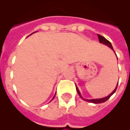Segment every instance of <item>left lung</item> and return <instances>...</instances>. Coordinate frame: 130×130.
<instances>
[{
  "label": "left lung",
  "instance_id": "obj_1",
  "mask_svg": "<svg viewBox=\"0 0 130 130\" xmlns=\"http://www.w3.org/2000/svg\"><path fill=\"white\" fill-rule=\"evenodd\" d=\"M98 37H99V42H100L101 43H103V44L107 45V46H108L109 48H111L112 49L113 51H114L113 46H112V45H111V43L109 41V40H107L105 37H103V36H101V35H99V34H98ZM114 52H115V51H114ZM117 85H118V84H117V86H116V88H115V90H113V92H111V94L109 95V96H106V97H105V98H102V99H90V100H88V99H84L83 97L82 96L81 94H80V92H79V89H78V88L77 87V86L75 85V87H76V90H77V93H78V94H79V96H80V98H82V99H83V100H84L85 101H86V102H88V103H94V104H99V103H105V101H107V100H108V99H109V98H110V97H111V96H112V95H113V94L115 92V91H116V90H117Z\"/></svg>",
  "mask_w": 130,
  "mask_h": 130
}]
</instances>
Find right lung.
I'll list each match as a JSON object with an SVG mask.
<instances>
[{
    "instance_id": "1",
    "label": "right lung",
    "mask_w": 130,
    "mask_h": 130,
    "mask_svg": "<svg viewBox=\"0 0 130 130\" xmlns=\"http://www.w3.org/2000/svg\"><path fill=\"white\" fill-rule=\"evenodd\" d=\"M55 96H54V97H53V99H54V98H55ZM53 99H52V100H53Z\"/></svg>"
}]
</instances>
